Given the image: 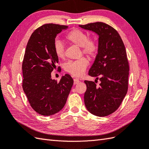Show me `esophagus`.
Segmentation results:
<instances>
[{"label":"esophagus","mask_w":149,"mask_h":149,"mask_svg":"<svg viewBox=\"0 0 149 149\" xmlns=\"http://www.w3.org/2000/svg\"><path fill=\"white\" fill-rule=\"evenodd\" d=\"M79 83V80L77 79H74V84H77Z\"/></svg>","instance_id":"obj_1"}]
</instances>
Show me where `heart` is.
Listing matches in <instances>:
<instances>
[{"label": "heart", "instance_id": "heart-1", "mask_svg": "<svg viewBox=\"0 0 149 149\" xmlns=\"http://www.w3.org/2000/svg\"><path fill=\"white\" fill-rule=\"evenodd\" d=\"M66 39L72 44L81 47L82 52L88 57H93L97 52V45L94 40L89 39L88 36L78 29L69 31L66 36ZM54 51L57 57L63 58L65 55V46L59 40H55L54 45ZM88 66V61L85 58H81L75 61H70L65 65V70L74 77L82 75Z\"/></svg>", "mask_w": 149, "mask_h": 149}]
</instances>
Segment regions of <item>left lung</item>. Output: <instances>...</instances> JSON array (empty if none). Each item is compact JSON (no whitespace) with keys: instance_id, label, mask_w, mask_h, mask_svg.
I'll list each match as a JSON object with an SVG mask.
<instances>
[{"instance_id":"left-lung-1","label":"left lung","mask_w":149,"mask_h":149,"mask_svg":"<svg viewBox=\"0 0 149 149\" xmlns=\"http://www.w3.org/2000/svg\"><path fill=\"white\" fill-rule=\"evenodd\" d=\"M79 26L94 32L99 37L97 54L88 75L101 83L97 87L94 81H84L86 90L84 101L90 113L104 117L114 112L127 94L129 66L126 49L118 31L105 23Z\"/></svg>"}]
</instances>
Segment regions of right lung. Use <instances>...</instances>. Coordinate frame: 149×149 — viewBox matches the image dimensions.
<instances>
[{
	"label": "right lung",
	"instance_id": "obj_1",
	"mask_svg": "<svg viewBox=\"0 0 149 149\" xmlns=\"http://www.w3.org/2000/svg\"><path fill=\"white\" fill-rule=\"evenodd\" d=\"M68 26L47 24L33 31L29 39L22 62V88L35 111L42 116L59 112L65 105L74 84L70 75L60 81L52 79L51 73L59 59L54 45L58 33Z\"/></svg>",
	"mask_w": 149,
	"mask_h": 149
}]
</instances>
